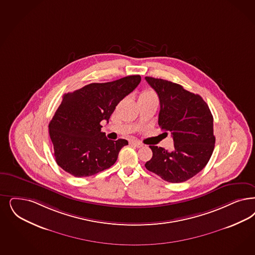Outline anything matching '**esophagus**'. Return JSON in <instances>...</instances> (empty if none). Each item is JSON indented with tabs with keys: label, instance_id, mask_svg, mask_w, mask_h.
<instances>
[{
	"label": "esophagus",
	"instance_id": "esophagus-1",
	"mask_svg": "<svg viewBox=\"0 0 255 255\" xmlns=\"http://www.w3.org/2000/svg\"><path fill=\"white\" fill-rule=\"evenodd\" d=\"M130 144L132 145V146H134V147H136V148H141V147H143V145L141 144L140 142H138V141L132 140L130 142Z\"/></svg>",
	"mask_w": 255,
	"mask_h": 255
}]
</instances>
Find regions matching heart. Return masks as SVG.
I'll return each mask as SVG.
<instances>
[{"label": "heart", "instance_id": "obj_1", "mask_svg": "<svg viewBox=\"0 0 255 255\" xmlns=\"http://www.w3.org/2000/svg\"><path fill=\"white\" fill-rule=\"evenodd\" d=\"M151 99H156V95L152 90H149V89L142 90L138 97V100H151Z\"/></svg>", "mask_w": 255, "mask_h": 255}]
</instances>
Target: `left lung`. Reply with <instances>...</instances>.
<instances>
[{
  "instance_id": "left-lung-1",
  "label": "left lung",
  "mask_w": 255,
  "mask_h": 255,
  "mask_svg": "<svg viewBox=\"0 0 255 255\" xmlns=\"http://www.w3.org/2000/svg\"><path fill=\"white\" fill-rule=\"evenodd\" d=\"M160 101L158 124L174 142L171 150L149 146L146 168L169 183H182L205 167L215 148L213 116L202 97L167 80L145 77ZM167 134V132H166Z\"/></svg>"
}]
</instances>
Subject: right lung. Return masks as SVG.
Masks as SVG:
<instances>
[{"label":"right lung","instance_id":"right-lung-1","mask_svg":"<svg viewBox=\"0 0 255 255\" xmlns=\"http://www.w3.org/2000/svg\"><path fill=\"white\" fill-rule=\"evenodd\" d=\"M130 75L107 83H92L64 94L49 123L57 165L75 177H88L113 166L125 139L110 140L101 132L116 106L140 83Z\"/></svg>","mask_w":255,"mask_h":255}]
</instances>
